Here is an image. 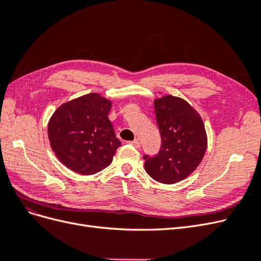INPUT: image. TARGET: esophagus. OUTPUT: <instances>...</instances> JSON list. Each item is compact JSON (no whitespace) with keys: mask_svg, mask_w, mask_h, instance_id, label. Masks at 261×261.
Listing matches in <instances>:
<instances>
[{"mask_svg":"<svg viewBox=\"0 0 261 261\" xmlns=\"http://www.w3.org/2000/svg\"><path fill=\"white\" fill-rule=\"evenodd\" d=\"M129 145H133L135 148H139L140 147V143L138 139H135V140H132V141H128Z\"/></svg>","mask_w":261,"mask_h":261,"instance_id":"esophagus-1","label":"esophagus"}]
</instances>
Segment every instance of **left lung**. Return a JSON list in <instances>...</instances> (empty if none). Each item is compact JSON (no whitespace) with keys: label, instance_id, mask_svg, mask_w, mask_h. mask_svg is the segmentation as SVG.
<instances>
[{"label":"left lung","instance_id":"8db88e82","mask_svg":"<svg viewBox=\"0 0 261 261\" xmlns=\"http://www.w3.org/2000/svg\"><path fill=\"white\" fill-rule=\"evenodd\" d=\"M161 148L144 155L145 170L154 180L174 184L197 169L207 150V134L198 112L184 99L171 94L154 100Z\"/></svg>","mask_w":261,"mask_h":261}]
</instances>
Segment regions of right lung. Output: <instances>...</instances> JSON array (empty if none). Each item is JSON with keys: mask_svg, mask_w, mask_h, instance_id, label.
<instances>
[{"mask_svg": "<svg viewBox=\"0 0 261 261\" xmlns=\"http://www.w3.org/2000/svg\"><path fill=\"white\" fill-rule=\"evenodd\" d=\"M112 102L98 93L62 105L50 118L48 136L58 159L72 171L91 175L111 164L121 141L108 118Z\"/></svg>", "mask_w": 261, "mask_h": 261, "instance_id": "right-lung-1", "label": "right lung"}]
</instances>
